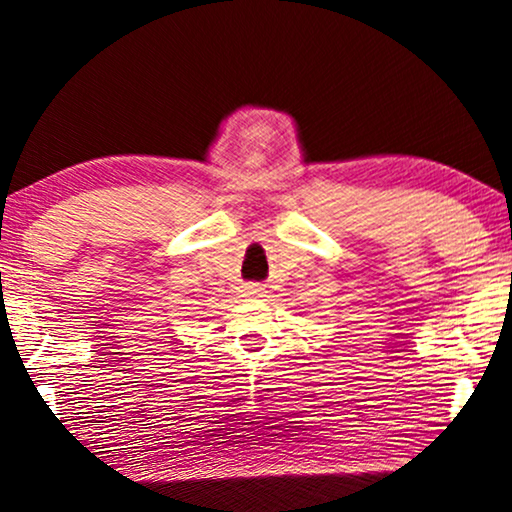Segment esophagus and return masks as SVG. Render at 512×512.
I'll list each match as a JSON object with an SVG mask.
<instances>
[{
  "label": "esophagus",
  "mask_w": 512,
  "mask_h": 512,
  "mask_svg": "<svg viewBox=\"0 0 512 512\" xmlns=\"http://www.w3.org/2000/svg\"><path fill=\"white\" fill-rule=\"evenodd\" d=\"M245 293L252 295V297H262L264 288L260 286V283H250V286H245Z\"/></svg>",
  "instance_id": "1"
}]
</instances>
